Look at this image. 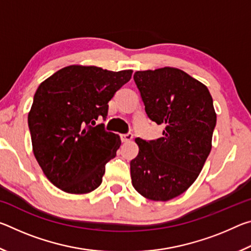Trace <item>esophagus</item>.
Listing matches in <instances>:
<instances>
[{
    "label": "esophagus",
    "mask_w": 251,
    "mask_h": 251,
    "mask_svg": "<svg viewBox=\"0 0 251 251\" xmlns=\"http://www.w3.org/2000/svg\"><path fill=\"white\" fill-rule=\"evenodd\" d=\"M121 139L123 143H128L133 139V134L131 133H127V134H122L121 135Z\"/></svg>",
    "instance_id": "esophagus-1"
}]
</instances>
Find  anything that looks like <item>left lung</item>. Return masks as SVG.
<instances>
[{"label":"left lung","instance_id":"8db88e82","mask_svg":"<svg viewBox=\"0 0 251 251\" xmlns=\"http://www.w3.org/2000/svg\"><path fill=\"white\" fill-rule=\"evenodd\" d=\"M134 80L147 116L165 129L155 141L135 139L131 184L151 201H171L194 184L211 151L212 97L206 85L175 67L137 71Z\"/></svg>","mask_w":251,"mask_h":251}]
</instances>
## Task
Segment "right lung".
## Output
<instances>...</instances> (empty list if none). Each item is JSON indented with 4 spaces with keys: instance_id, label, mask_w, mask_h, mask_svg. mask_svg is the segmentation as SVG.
Segmentation results:
<instances>
[{
    "instance_id": "1",
    "label": "right lung",
    "mask_w": 251,
    "mask_h": 251,
    "mask_svg": "<svg viewBox=\"0 0 251 251\" xmlns=\"http://www.w3.org/2000/svg\"><path fill=\"white\" fill-rule=\"evenodd\" d=\"M133 71L70 65L40 84L27 122L34 156L48 179L63 192L88 194L101 184L105 165L116 156L120 136L104 125L108 101Z\"/></svg>"
}]
</instances>
